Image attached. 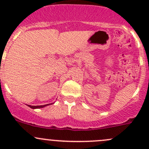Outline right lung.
Wrapping results in <instances>:
<instances>
[{
    "instance_id": "add662e5",
    "label": "right lung",
    "mask_w": 149,
    "mask_h": 149,
    "mask_svg": "<svg viewBox=\"0 0 149 149\" xmlns=\"http://www.w3.org/2000/svg\"><path fill=\"white\" fill-rule=\"evenodd\" d=\"M49 104H45V105H39V106H31V105H28L30 108H32V109H36V108H42V107H45V106L48 105Z\"/></svg>"
}]
</instances>
